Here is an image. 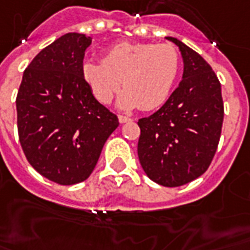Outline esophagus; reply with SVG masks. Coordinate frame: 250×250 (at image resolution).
<instances>
[{"label": "esophagus", "mask_w": 250, "mask_h": 250, "mask_svg": "<svg viewBox=\"0 0 250 250\" xmlns=\"http://www.w3.org/2000/svg\"><path fill=\"white\" fill-rule=\"evenodd\" d=\"M118 119H119L120 123H127V122H132V119H131V118H128V116H125V115H119V116H118Z\"/></svg>", "instance_id": "obj_1"}]
</instances>
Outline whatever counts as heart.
Here are the masks:
<instances>
[{"instance_id":"b5f03b06","label":"heart","mask_w":250,"mask_h":250,"mask_svg":"<svg viewBox=\"0 0 250 250\" xmlns=\"http://www.w3.org/2000/svg\"><path fill=\"white\" fill-rule=\"evenodd\" d=\"M180 71V55L172 45L120 42L107 50L103 61L84 59L82 77L92 95L110 103L119 90L118 107L131 110L158 108L171 95Z\"/></svg>"}]
</instances>
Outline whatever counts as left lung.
Returning <instances> with one entry per match:
<instances>
[{"mask_svg":"<svg viewBox=\"0 0 250 250\" xmlns=\"http://www.w3.org/2000/svg\"><path fill=\"white\" fill-rule=\"evenodd\" d=\"M184 71L179 87L140 127L138 156L152 182L180 187L204 173L217 149L224 119L221 84L209 64L182 41Z\"/></svg>","mask_w":250,"mask_h":250,"instance_id":"8db88e82","label":"left lung"}]
</instances>
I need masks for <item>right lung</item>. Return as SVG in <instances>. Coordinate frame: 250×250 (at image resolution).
Segmentation results:
<instances>
[{
    "label": "right lung",
    "mask_w": 250,
    "mask_h": 250,
    "mask_svg": "<svg viewBox=\"0 0 250 250\" xmlns=\"http://www.w3.org/2000/svg\"><path fill=\"white\" fill-rule=\"evenodd\" d=\"M91 37L67 33L41 50L22 77L17 125L22 149L51 182H84L119 120L92 95L82 77Z\"/></svg>",
    "instance_id": "right-lung-1"
}]
</instances>
